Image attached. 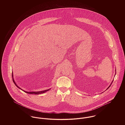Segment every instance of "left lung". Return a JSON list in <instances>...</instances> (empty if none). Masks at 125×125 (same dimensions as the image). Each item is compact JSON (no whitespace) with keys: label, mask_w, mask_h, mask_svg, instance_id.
Returning <instances> with one entry per match:
<instances>
[{"label":"left lung","mask_w":125,"mask_h":125,"mask_svg":"<svg viewBox=\"0 0 125 125\" xmlns=\"http://www.w3.org/2000/svg\"><path fill=\"white\" fill-rule=\"evenodd\" d=\"M115 72H116V70H115ZM115 74H116V72H115ZM113 81H112V82H111V84H110V86H109V87H108V88H107V89H106V90H107V89H109V88H110V86H111V85H112V83H113Z\"/></svg>","instance_id":"obj_1"}]
</instances>
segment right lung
<instances>
[{
	"mask_svg": "<svg viewBox=\"0 0 125 125\" xmlns=\"http://www.w3.org/2000/svg\"><path fill=\"white\" fill-rule=\"evenodd\" d=\"M13 73H12V77H13ZM13 82H14V84L16 85V86L17 87H18L19 89H21V90H22V91H24V92L27 93H28V94H40L44 93L46 92L47 91H49V90H50L51 89H46V90H42V91H30V92H29V91H25V90H24L21 89V88H20L18 86V85L16 84V83H15V82L14 81V78H13Z\"/></svg>",
	"mask_w": 125,
	"mask_h": 125,
	"instance_id": "add662e5",
	"label": "right lung"
}]
</instances>
